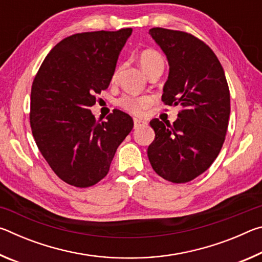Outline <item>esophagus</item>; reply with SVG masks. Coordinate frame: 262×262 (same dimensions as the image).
<instances>
[{
	"instance_id": "34e87169",
	"label": "esophagus",
	"mask_w": 262,
	"mask_h": 262,
	"mask_svg": "<svg viewBox=\"0 0 262 262\" xmlns=\"http://www.w3.org/2000/svg\"><path fill=\"white\" fill-rule=\"evenodd\" d=\"M143 126H147V122L141 120V119H134V128H140V127H143Z\"/></svg>"
}]
</instances>
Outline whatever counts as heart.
<instances>
[{
	"label": "heart",
	"instance_id": "obj_1",
	"mask_svg": "<svg viewBox=\"0 0 262 262\" xmlns=\"http://www.w3.org/2000/svg\"><path fill=\"white\" fill-rule=\"evenodd\" d=\"M139 62L142 69H143L147 74L150 72V70L156 67H164L163 56L161 55V53H158L155 50L142 51L139 55ZM118 72H119L118 68L114 70V73L112 75V82H114L115 79H117ZM152 101L154 100L150 96L125 95L118 100V105L128 113H130L133 115H141L145 108H148L149 106H151Z\"/></svg>",
	"mask_w": 262,
	"mask_h": 262
}]
</instances>
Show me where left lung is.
<instances>
[{"mask_svg": "<svg viewBox=\"0 0 262 262\" xmlns=\"http://www.w3.org/2000/svg\"><path fill=\"white\" fill-rule=\"evenodd\" d=\"M149 34L170 64L163 103L183 107L172 125L157 118L150 121L155 140L148 148L149 162L165 180L188 183L209 168L224 143L228 82L215 53L193 34L163 28L150 29Z\"/></svg>", "mask_w": 262, "mask_h": 262, "instance_id": "left-lung-1", "label": "left lung"}]
</instances>
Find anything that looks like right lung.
<instances>
[{
    "label": "right lung",
    "mask_w": 262,
    "mask_h": 262,
    "mask_svg": "<svg viewBox=\"0 0 262 262\" xmlns=\"http://www.w3.org/2000/svg\"><path fill=\"white\" fill-rule=\"evenodd\" d=\"M132 29L82 32L52 48L31 88L30 125L35 143L61 180L75 187L96 185L134 122L114 110L96 121L90 107L108 88L119 53Z\"/></svg>",
    "instance_id": "right-lung-1"
}]
</instances>
